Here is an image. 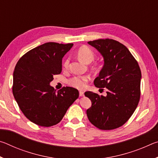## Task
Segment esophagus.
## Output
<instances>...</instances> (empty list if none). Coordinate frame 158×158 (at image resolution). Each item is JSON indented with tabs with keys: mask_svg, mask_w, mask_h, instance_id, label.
<instances>
[{
	"mask_svg": "<svg viewBox=\"0 0 158 158\" xmlns=\"http://www.w3.org/2000/svg\"><path fill=\"white\" fill-rule=\"evenodd\" d=\"M84 95V93L83 91H79V96H81V97H83V96Z\"/></svg>",
	"mask_w": 158,
	"mask_h": 158,
	"instance_id": "obj_1",
	"label": "esophagus"
}]
</instances>
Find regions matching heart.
Instances as JSON below:
<instances>
[{"label":"heart","instance_id":"obj_1","mask_svg":"<svg viewBox=\"0 0 158 158\" xmlns=\"http://www.w3.org/2000/svg\"><path fill=\"white\" fill-rule=\"evenodd\" d=\"M77 56L80 60L83 61L85 63H89L93 61L95 58V53L92 49L89 47L81 46L77 52ZM69 60L67 59L64 63V68H67L68 67ZM89 80V78L85 76H76L69 80V84L74 88L79 89H83L85 87V84Z\"/></svg>","mask_w":158,"mask_h":158}]
</instances>
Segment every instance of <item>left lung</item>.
I'll use <instances>...</instances> for the list:
<instances>
[{"label":"left lung","mask_w":158,"mask_h":158,"mask_svg":"<svg viewBox=\"0 0 158 158\" xmlns=\"http://www.w3.org/2000/svg\"><path fill=\"white\" fill-rule=\"evenodd\" d=\"M104 58L103 68L94 80L98 88H106V96L85 93L92 106L87 109L89 121L100 130L122 126L133 114L140 99L141 73L137 61L127 48L112 39L88 42Z\"/></svg>","instance_id":"left-lung-1"}]
</instances>
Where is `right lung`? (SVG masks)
<instances>
[{
  "mask_svg": "<svg viewBox=\"0 0 158 158\" xmlns=\"http://www.w3.org/2000/svg\"><path fill=\"white\" fill-rule=\"evenodd\" d=\"M73 43L47 42L21 57L13 73L12 93L24 116L35 124L50 127L58 124L79 98L78 90L51 86L53 75L62 71V59Z\"/></svg>",
  "mask_w": 158,
  "mask_h": 158,
  "instance_id": "obj_1",
  "label": "right lung"
}]
</instances>
